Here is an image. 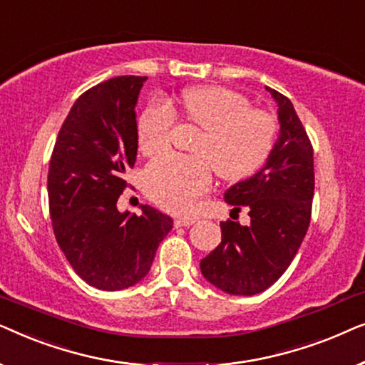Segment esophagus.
<instances>
[{"label":"esophagus","mask_w":365,"mask_h":365,"mask_svg":"<svg viewBox=\"0 0 365 365\" xmlns=\"http://www.w3.org/2000/svg\"><path fill=\"white\" fill-rule=\"evenodd\" d=\"M194 222H196V217H178L176 221H174V226H176V227H187V226H192Z\"/></svg>","instance_id":"esophagus-1"}]
</instances>
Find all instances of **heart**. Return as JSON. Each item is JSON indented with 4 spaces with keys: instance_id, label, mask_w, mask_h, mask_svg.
<instances>
[{
    "instance_id": "heart-1",
    "label": "heart",
    "mask_w": 365,
    "mask_h": 365,
    "mask_svg": "<svg viewBox=\"0 0 365 365\" xmlns=\"http://www.w3.org/2000/svg\"><path fill=\"white\" fill-rule=\"evenodd\" d=\"M182 116L201 128L192 153L196 156L154 159L144 171V187L153 201L173 212H187L209 189L211 168L224 181H239L262 166L277 136L271 114L251 108L242 94L221 86L189 88L179 99ZM174 129V111L156 99L138 123L139 149L156 156L168 149Z\"/></svg>"
}]
</instances>
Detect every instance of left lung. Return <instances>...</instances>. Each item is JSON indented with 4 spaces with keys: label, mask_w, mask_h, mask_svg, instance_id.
I'll return each mask as SVG.
<instances>
[{
    "label": "left lung",
    "mask_w": 365,
    "mask_h": 365,
    "mask_svg": "<svg viewBox=\"0 0 365 365\" xmlns=\"http://www.w3.org/2000/svg\"><path fill=\"white\" fill-rule=\"evenodd\" d=\"M266 89L277 104L279 136L264 166L224 192L234 209H249L251 224L221 222V244L201 261L202 276L232 296H254L271 287L292 262L311 222V141L292 103Z\"/></svg>",
    "instance_id": "obj_1"
}]
</instances>
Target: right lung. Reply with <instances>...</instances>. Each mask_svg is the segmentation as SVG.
Returning <instances> with one entry per match:
<instances>
[{"instance_id":"add662e5","label":"right lung","mask_w":365,"mask_h":365,"mask_svg":"<svg viewBox=\"0 0 365 365\" xmlns=\"http://www.w3.org/2000/svg\"><path fill=\"white\" fill-rule=\"evenodd\" d=\"M146 76H118L88 89L59 129L48 174L53 231L89 286L121 291L148 276L173 219L141 204L121 212L124 173L138 154L136 104Z\"/></svg>"}]
</instances>
